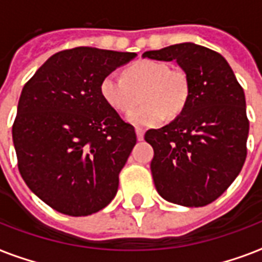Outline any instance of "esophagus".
Instances as JSON below:
<instances>
[{"label":"esophagus","mask_w":262,"mask_h":262,"mask_svg":"<svg viewBox=\"0 0 262 262\" xmlns=\"http://www.w3.org/2000/svg\"><path fill=\"white\" fill-rule=\"evenodd\" d=\"M136 135H137V140H139V141H141V140L144 139V129H141V127H137V129H136Z\"/></svg>","instance_id":"34e87169"}]
</instances>
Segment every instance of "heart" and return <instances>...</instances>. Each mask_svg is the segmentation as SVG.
<instances>
[{
    "mask_svg": "<svg viewBox=\"0 0 262 262\" xmlns=\"http://www.w3.org/2000/svg\"><path fill=\"white\" fill-rule=\"evenodd\" d=\"M190 85L186 73L170 68L163 61L141 59L127 68L125 79L110 73L100 83V95L114 110L127 113L139 103L143 104L127 115L136 126H158L166 115H178L189 99Z\"/></svg>",
    "mask_w": 262,
    "mask_h": 262,
    "instance_id": "obj_1",
    "label": "heart"
}]
</instances>
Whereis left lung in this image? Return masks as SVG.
Returning <instances> with one entry per match:
<instances>
[{
    "instance_id": "8db88e82",
    "label": "left lung",
    "mask_w": 262,
    "mask_h": 262,
    "mask_svg": "<svg viewBox=\"0 0 262 262\" xmlns=\"http://www.w3.org/2000/svg\"><path fill=\"white\" fill-rule=\"evenodd\" d=\"M144 58L177 61L190 85L181 114L151 129V171L164 200L204 207L227 190L248 155L249 119L244 88L224 57L194 43L145 51Z\"/></svg>"
}]
</instances>
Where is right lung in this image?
Masks as SVG:
<instances>
[{"instance_id":"right-lung-1","label":"right lung","mask_w":262,"mask_h":262,"mask_svg":"<svg viewBox=\"0 0 262 262\" xmlns=\"http://www.w3.org/2000/svg\"><path fill=\"white\" fill-rule=\"evenodd\" d=\"M136 53L75 47L51 55L26 83L12 127L18 171L43 203L87 216L111 203L136 132L100 83Z\"/></svg>"}]
</instances>
